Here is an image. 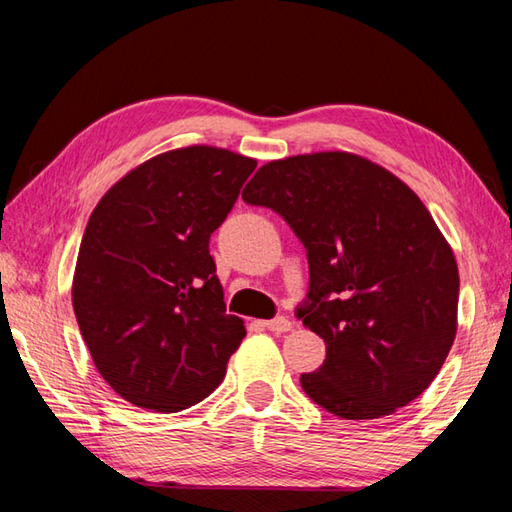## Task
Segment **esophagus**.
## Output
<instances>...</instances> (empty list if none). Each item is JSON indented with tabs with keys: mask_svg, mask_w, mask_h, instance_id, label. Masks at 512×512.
Listing matches in <instances>:
<instances>
[{
	"mask_svg": "<svg viewBox=\"0 0 512 512\" xmlns=\"http://www.w3.org/2000/svg\"><path fill=\"white\" fill-rule=\"evenodd\" d=\"M264 328L270 330V332H275V334H281V332H288L292 328V323L286 317H277V319L264 321Z\"/></svg>",
	"mask_w": 512,
	"mask_h": 512,
	"instance_id": "34e87169",
	"label": "esophagus"
}]
</instances>
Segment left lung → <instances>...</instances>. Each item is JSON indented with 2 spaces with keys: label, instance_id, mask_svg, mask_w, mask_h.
Here are the masks:
<instances>
[{
  "label": "left lung",
  "instance_id": "obj_1",
  "mask_svg": "<svg viewBox=\"0 0 512 512\" xmlns=\"http://www.w3.org/2000/svg\"><path fill=\"white\" fill-rule=\"evenodd\" d=\"M248 204L279 213L308 250L297 308L325 341L301 387L343 420H374L427 389L458 332L460 275L422 200L394 173L347 151L273 160L246 184Z\"/></svg>",
  "mask_w": 512,
  "mask_h": 512
}]
</instances>
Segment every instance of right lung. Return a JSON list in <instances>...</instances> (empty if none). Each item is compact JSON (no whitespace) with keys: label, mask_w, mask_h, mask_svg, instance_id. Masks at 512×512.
Segmentation results:
<instances>
[{"label":"right lung","mask_w":512,"mask_h":512,"mask_svg":"<svg viewBox=\"0 0 512 512\" xmlns=\"http://www.w3.org/2000/svg\"><path fill=\"white\" fill-rule=\"evenodd\" d=\"M255 167L220 147L171 149L92 211L72 306L99 374L132 405L182 411L222 383L246 328L226 314L209 239Z\"/></svg>","instance_id":"right-lung-1"}]
</instances>
